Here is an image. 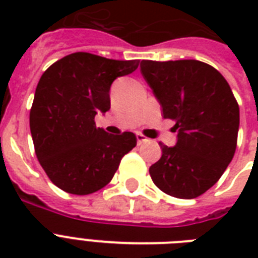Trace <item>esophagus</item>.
Returning <instances> with one entry per match:
<instances>
[{
  "mask_svg": "<svg viewBox=\"0 0 258 258\" xmlns=\"http://www.w3.org/2000/svg\"><path fill=\"white\" fill-rule=\"evenodd\" d=\"M137 141H138V145H142L143 142L147 141V138H146L145 135H143V134L138 133V134H137Z\"/></svg>",
  "mask_w": 258,
  "mask_h": 258,
  "instance_id": "esophagus-1",
  "label": "esophagus"
}]
</instances>
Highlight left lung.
<instances>
[{
	"label": "left lung",
	"instance_id": "1",
	"mask_svg": "<svg viewBox=\"0 0 258 258\" xmlns=\"http://www.w3.org/2000/svg\"><path fill=\"white\" fill-rule=\"evenodd\" d=\"M141 72L175 121L174 147L159 143L161 159L150 167L153 182L175 198L191 200L217 183L236 153L240 108L222 75L198 60H142Z\"/></svg>",
	"mask_w": 258,
	"mask_h": 258
}]
</instances>
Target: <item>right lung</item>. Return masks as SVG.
I'll return each mask as SVG.
<instances>
[{"label":"right lung","instance_id":"1","mask_svg":"<svg viewBox=\"0 0 258 258\" xmlns=\"http://www.w3.org/2000/svg\"><path fill=\"white\" fill-rule=\"evenodd\" d=\"M138 66L139 60L76 52L42 74L30 108V133L40 165L58 188L76 196L100 190L137 146L135 134L105 133L95 116L111 107L113 80Z\"/></svg>","mask_w":258,"mask_h":258}]
</instances>
